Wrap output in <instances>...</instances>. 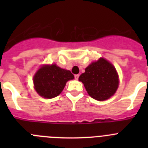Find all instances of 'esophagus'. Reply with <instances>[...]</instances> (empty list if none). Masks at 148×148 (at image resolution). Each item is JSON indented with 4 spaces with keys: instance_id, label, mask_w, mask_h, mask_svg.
<instances>
[{
    "instance_id": "34e87169",
    "label": "esophagus",
    "mask_w": 148,
    "mask_h": 148,
    "mask_svg": "<svg viewBox=\"0 0 148 148\" xmlns=\"http://www.w3.org/2000/svg\"><path fill=\"white\" fill-rule=\"evenodd\" d=\"M78 77H79V75H78V74H77V75H75V80H78Z\"/></svg>"
}]
</instances>
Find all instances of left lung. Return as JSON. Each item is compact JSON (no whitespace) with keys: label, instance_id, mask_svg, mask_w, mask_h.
<instances>
[{"label":"left lung","instance_id":"1","mask_svg":"<svg viewBox=\"0 0 148 148\" xmlns=\"http://www.w3.org/2000/svg\"><path fill=\"white\" fill-rule=\"evenodd\" d=\"M89 95L98 101L110 98L119 86V77L113 64L104 58L92 62L79 76Z\"/></svg>","mask_w":148,"mask_h":148}]
</instances>
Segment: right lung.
Wrapping results in <instances>:
<instances>
[{
    "mask_svg": "<svg viewBox=\"0 0 148 148\" xmlns=\"http://www.w3.org/2000/svg\"><path fill=\"white\" fill-rule=\"evenodd\" d=\"M73 78L74 75L70 70L61 69L56 64L45 65L35 73L33 82L40 96L53 99L62 92L67 81Z\"/></svg>",
    "mask_w": 148,
    "mask_h": 148,
    "instance_id": "add662e5",
    "label": "right lung"
}]
</instances>
